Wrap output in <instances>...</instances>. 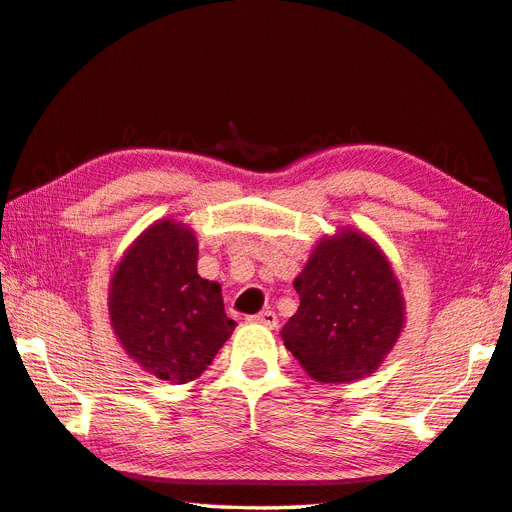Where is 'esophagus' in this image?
I'll return each mask as SVG.
<instances>
[{
	"mask_svg": "<svg viewBox=\"0 0 512 512\" xmlns=\"http://www.w3.org/2000/svg\"><path fill=\"white\" fill-rule=\"evenodd\" d=\"M250 319H253L255 324H262V326H266L270 330L277 328V324H279L275 310H262V313H257L255 317H250Z\"/></svg>",
	"mask_w": 512,
	"mask_h": 512,
	"instance_id": "obj_1",
	"label": "esophagus"
}]
</instances>
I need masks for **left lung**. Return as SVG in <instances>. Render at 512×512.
Returning a JSON list of instances; mask_svg holds the SVG:
<instances>
[{
	"instance_id": "1",
	"label": "left lung",
	"mask_w": 512,
	"mask_h": 512,
	"mask_svg": "<svg viewBox=\"0 0 512 512\" xmlns=\"http://www.w3.org/2000/svg\"><path fill=\"white\" fill-rule=\"evenodd\" d=\"M293 286L299 308L282 339L315 382H357L384 364L404 330L406 304L375 239L350 226L322 237Z\"/></svg>"
}]
</instances>
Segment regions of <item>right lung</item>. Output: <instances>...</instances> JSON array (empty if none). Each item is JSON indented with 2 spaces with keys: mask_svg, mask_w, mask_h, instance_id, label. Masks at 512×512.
<instances>
[{
  "mask_svg": "<svg viewBox=\"0 0 512 512\" xmlns=\"http://www.w3.org/2000/svg\"><path fill=\"white\" fill-rule=\"evenodd\" d=\"M197 237L173 217L150 224L115 266L108 317L117 342L146 373L193 382L233 335L222 286L199 277Z\"/></svg>",
  "mask_w": 512,
  "mask_h": 512,
  "instance_id": "add662e5",
  "label": "right lung"
}]
</instances>
